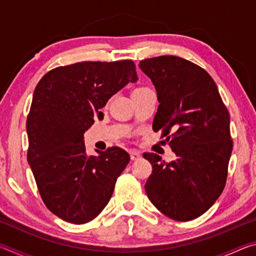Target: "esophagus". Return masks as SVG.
<instances>
[{
    "label": "esophagus",
    "mask_w": 256,
    "mask_h": 256,
    "mask_svg": "<svg viewBox=\"0 0 256 256\" xmlns=\"http://www.w3.org/2000/svg\"><path fill=\"white\" fill-rule=\"evenodd\" d=\"M130 157H131V160H138L141 158V154H140V152H138V151H136V150H131L130 151Z\"/></svg>",
    "instance_id": "34e87169"
}]
</instances>
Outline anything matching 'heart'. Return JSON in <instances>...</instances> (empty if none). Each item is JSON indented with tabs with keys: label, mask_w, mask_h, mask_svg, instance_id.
<instances>
[{
	"label": "heart",
	"mask_w": 256,
	"mask_h": 256,
	"mask_svg": "<svg viewBox=\"0 0 256 256\" xmlns=\"http://www.w3.org/2000/svg\"><path fill=\"white\" fill-rule=\"evenodd\" d=\"M138 89H141V88H138Z\"/></svg>",
	"instance_id": "b5f03b06"
}]
</instances>
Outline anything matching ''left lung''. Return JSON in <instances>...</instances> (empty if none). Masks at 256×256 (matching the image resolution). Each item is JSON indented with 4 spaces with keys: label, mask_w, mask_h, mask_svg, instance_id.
<instances>
[{
    "label": "left lung",
    "mask_w": 256,
    "mask_h": 256,
    "mask_svg": "<svg viewBox=\"0 0 256 256\" xmlns=\"http://www.w3.org/2000/svg\"><path fill=\"white\" fill-rule=\"evenodd\" d=\"M138 66L157 92L152 128L162 132L176 160L144 152L152 172L144 185L157 209L177 222L202 216L222 193L232 150L229 112L204 68L172 55L141 60Z\"/></svg>",
    "instance_id": "1"
}]
</instances>
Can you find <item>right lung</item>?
<instances>
[{
  "instance_id": "right-lung-1",
  "label": "right lung",
  "mask_w": 256,
  "mask_h": 256,
  "mask_svg": "<svg viewBox=\"0 0 256 256\" xmlns=\"http://www.w3.org/2000/svg\"><path fill=\"white\" fill-rule=\"evenodd\" d=\"M136 80V64L123 60L55 68L36 86L27 118V159L47 209L64 222H89L110 200L130 154L112 146L88 156L84 133L102 118L108 99Z\"/></svg>"
}]
</instances>
